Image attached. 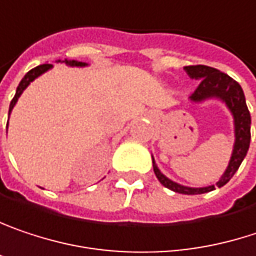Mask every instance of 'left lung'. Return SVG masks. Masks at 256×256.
Segmentation results:
<instances>
[{"mask_svg": "<svg viewBox=\"0 0 256 256\" xmlns=\"http://www.w3.org/2000/svg\"><path fill=\"white\" fill-rule=\"evenodd\" d=\"M184 70L187 72V75L192 80H199L198 88L193 91V94L190 96V100L194 103H200L206 98H220L222 100L227 108L230 109V112L234 118V147H233V153H232V159L228 162V166L226 170V172L220 178V181L215 184L216 187H222L224 184H227L232 176L236 174V171L239 170L242 160L244 159L248 150H249V143H250V113L248 110L246 106V100H244V94L243 90L239 85V82L230 78L227 74L220 72L214 68L204 66V64H196V66H186ZM153 171L156 178L160 181V184H164L166 188L181 193V194H202V193H208L215 190V186H208V187H186L181 186L178 182L171 181L170 178L164 176L159 168L156 166L154 160H153Z\"/></svg>", "mask_w": 256, "mask_h": 256, "instance_id": "1", "label": "left lung"}]
</instances>
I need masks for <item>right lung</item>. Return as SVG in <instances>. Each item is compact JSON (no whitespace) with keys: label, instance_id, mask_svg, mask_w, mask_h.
<instances>
[{"label":"right lung","instance_id":"right-lung-1","mask_svg":"<svg viewBox=\"0 0 256 256\" xmlns=\"http://www.w3.org/2000/svg\"><path fill=\"white\" fill-rule=\"evenodd\" d=\"M64 63L66 64H69V66H85L86 63H82V62H76V60H64ZM52 68V64H50V63H46V64H40V66H36V68H34L32 70H29L26 75H24V78L20 80V84H18V86H17L16 90V96L13 97V100H12V103H10V109H8V116H10V113L13 110V108H14V104L17 103V100H18V97H20V94L24 91V88L32 82V80H35V78H38L40 75H42L44 72H47L48 69H51Z\"/></svg>","mask_w":256,"mask_h":256}]
</instances>
